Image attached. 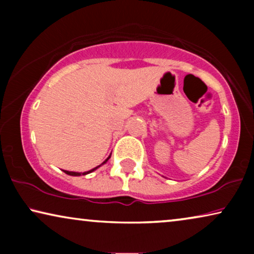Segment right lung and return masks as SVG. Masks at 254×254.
Listing matches in <instances>:
<instances>
[{"label":"right lung","instance_id":"right-lung-1","mask_svg":"<svg viewBox=\"0 0 254 254\" xmlns=\"http://www.w3.org/2000/svg\"><path fill=\"white\" fill-rule=\"evenodd\" d=\"M110 158H111V155L109 156V157H107V158L105 159V161H104V162L102 163V164L98 165V166H96V168H93L92 170H90V171H86V172H72V171H65V170H64V173H67V175H69V176H74V177L85 176V175H88V173H91V172H93V171H95V170H97L98 168H100V166H102V165L105 164V163H106L107 161H109Z\"/></svg>","mask_w":254,"mask_h":254}]
</instances>
